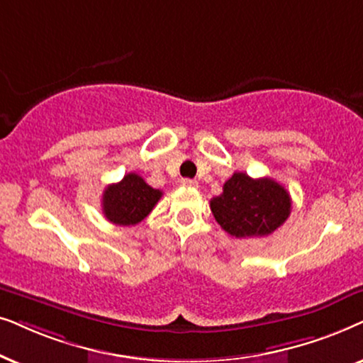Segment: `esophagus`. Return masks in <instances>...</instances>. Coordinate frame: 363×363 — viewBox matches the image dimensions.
<instances>
[{
	"label": "esophagus",
	"instance_id": "obj_1",
	"mask_svg": "<svg viewBox=\"0 0 363 363\" xmlns=\"http://www.w3.org/2000/svg\"><path fill=\"white\" fill-rule=\"evenodd\" d=\"M181 184L184 187H197V181L196 179H182Z\"/></svg>",
	"mask_w": 363,
	"mask_h": 363
}]
</instances>
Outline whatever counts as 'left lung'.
<instances>
[{
  "mask_svg": "<svg viewBox=\"0 0 363 363\" xmlns=\"http://www.w3.org/2000/svg\"><path fill=\"white\" fill-rule=\"evenodd\" d=\"M292 201L287 189L270 177L252 179L234 172L211 199L217 224L232 238H264L279 229L291 216Z\"/></svg>",
  "mask_w": 363,
  "mask_h": 363,
  "instance_id": "obj_1",
  "label": "left lung"
}]
</instances>
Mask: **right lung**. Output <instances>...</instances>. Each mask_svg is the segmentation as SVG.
Listing matches in <instances>:
<instances>
[{"mask_svg": "<svg viewBox=\"0 0 363 363\" xmlns=\"http://www.w3.org/2000/svg\"><path fill=\"white\" fill-rule=\"evenodd\" d=\"M162 197L136 172H129L103 192V212L106 219L116 225H136L154 209Z\"/></svg>", "mask_w": 363, "mask_h": 363, "instance_id": "1", "label": "right lung"}]
</instances>
